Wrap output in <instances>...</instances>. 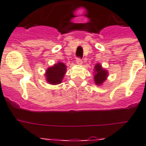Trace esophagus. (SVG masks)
I'll return each instance as SVG.
<instances>
[{
    "mask_svg": "<svg viewBox=\"0 0 146 146\" xmlns=\"http://www.w3.org/2000/svg\"><path fill=\"white\" fill-rule=\"evenodd\" d=\"M76 64H77L78 65H82V60L80 59V58H77V59H76Z\"/></svg>",
    "mask_w": 146,
    "mask_h": 146,
    "instance_id": "1",
    "label": "esophagus"
}]
</instances>
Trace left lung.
Segmentation results:
<instances>
[{"label":"left lung","mask_w":146,"mask_h":146,"mask_svg":"<svg viewBox=\"0 0 146 146\" xmlns=\"http://www.w3.org/2000/svg\"><path fill=\"white\" fill-rule=\"evenodd\" d=\"M94 81L97 86H102L108 76V71L102 67L100 63H97L94 67Z\"/></svg>","instance_id":"left-lung-1"}]
</instances>
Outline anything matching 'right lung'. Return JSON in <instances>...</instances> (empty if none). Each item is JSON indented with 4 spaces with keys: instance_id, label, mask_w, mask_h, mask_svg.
Segmentation results:
<instances>
[{
    "instance_id": "add662e5",
    "label": "right lung",
    "mask_w": 146,
    "mask_h": 146,
    "mask_svg": "<svg viewBox=\"0 0 146 146\" xmlns=\"http://www.w3.org/2000/svg\"><path fill=\"white\" fill-rule=\"evenodd\" d=\"M66 72V65L62 62H58L47 69L44 73L45 80L50 85L60 84L62 82Z\"/></svg>"
}]
</instances>
